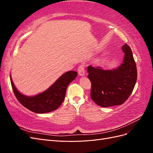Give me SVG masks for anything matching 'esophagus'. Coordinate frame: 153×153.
<instances>
[{"label": "esophagus", "mask_w": 153, "mask_h": 153, "mask_svg": "<svg viewBox=\"0 0 153 153\" xmlns=\"http://www.w3.org/2000/svg\"><path fill=\"white\" fill-rule=\"evenodd\" d=\"M85 67L84 65H80L78 68V73L80 76H84L85 75Z\"/></svg>", "instance_id": "esophagus-1"}]
</instances>
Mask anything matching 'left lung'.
<instances>
[{"mask_svg":"<svg viewBox=\"0 0 153 153\" xmlns=\"http://www.w3.org/2000/svg\"><path fill=\"white\" fill-rule=\"evenodd\" d=\"M122 49L124 59L118 68L103 70L100 67H87V76L91 82V99L102 107L122 105L135 85L137 70L131 50L127 44Z\"/></svg>","mask_w":153,"mask_h":153,"instance_id":"obj_1","label":"left lung"}]
</instances>
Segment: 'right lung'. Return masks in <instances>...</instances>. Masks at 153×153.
I'll list each match as a JSON object with an SVG mask.
<instances>
[{"label":"right lung","instance_id":"1","mask_svg":"<svg viewBox=\"0 0 153 153\" xmlns=\"http://www.w3.org/2000/svg\"><path fill=\"white\" fill-rule=\"evenodd\" d=\"M77 76L76 71H69L63 74L48 89L34 97H28L22 94L14 85L11 78V84L14 94L18 101L26 108L32 112L43 114L57 109L65 98L66 89Z\"/></svg>","mask_w":153,"mask_h":153}]
</instances>
